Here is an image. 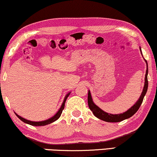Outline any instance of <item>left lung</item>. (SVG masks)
<instances>
[{
    "label": "left lung",
    "mask_w": 157,
    "mask_h": 157,
    "mask_svg": "<svg viewBox=\"0 0 157 157\" xmlns=\"http://www.w3.org/2000/svg\"><path fill=\"white\" fill-rule=\"evenodd\" d=\"M140 49L141 53H142V50H141L140 47ZM144 60H145L146 64H147V70H146L144 85V88H143L142 92V94H141L139 100L136 101V103L125 112H123V113H121V114H113L107 113V112L103 111L102 109H100L98 106H97L94 103L93 100H92L90 91V90L88 91V97H87L88 106H89V108L90 109V110L92 112V113H93V114L96 117H98V119H100V120H103L107 122H121V121H123L124 120H127V119H129V117H131L132 116H133L134 114L138 111L139 108L140 107L141 105H142L143 99H144L148 89V79H147L148 64H147V60H146V59H144Z\"/></svg>",
    "instance_id": "8db88e82"
}]
</instances>
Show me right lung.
<instances>
[{
	"label": "right lung",
	"mask_w": 157,
	"mask_h": 157,
	"mask_svg": "<svg viewBox=\"0 0 157 157\" xmlns=\"http://www.w3.org/2000/svg\"><path fill=\"white\" fill-rule=\"evenodd\" d=\"M71 93V92H68V93L66 94L65 98H64V100L63 101V104H62L61 107L59 109H58V111L57 112V113L55 114L54 116H52V117H50L49 119H48V120H43V121H40V122H33V121H30V120H26V119L22 117L19 116L18 114H16L15 112V114H16V116L18 117L20 120H21L22 122H25L26 124H28L30 125H32V126H45V125H47V124H51L52 122H54L55 121H56L57 120H58L59 118V117H60L62 112H63V110L64 109V108H65V101L67 100V99L68 98V96L70 95V94Z\"/></svg>",
	"instance_id": "obj_1"
}]
</instances>
